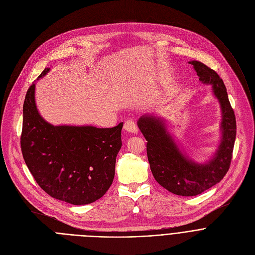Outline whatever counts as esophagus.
<instances>
[{"label": "esophagus", "instance_id": "esophagus-1", "mask_svg": "<svg viewBox=\"0 0 255 255\" xmlns=\"http://www.w3.org/2000/svg\"><path fill=\"white\" fill-rule=\"evenodd\" d=\"M124 129L130 133H134L137 134L138 133V128L136 123L133 120H127L124 124Z\"/></svg>", "mask_w": 255, "mask_h": 255}]
</instances>
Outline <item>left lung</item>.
Masks as SVG:
<instances>
[{
  "label": "left lung",
  "instance_id": "left-lung-1",
  "mask_svg": "<svg viewBox=\"0 0 255 255\" xmlns=\"http://www.w3.org/2000/svg\"><path fill=\"white\" fill-rule=\"evenodd\" d=\"M190 63L203 84L212 85L221 106L222 140L213 158L203 164L189 158L179 150L160 118L144 115L137 122L147 141V157L155 180L168 192L185 197L197 196L220 183L230 167L236 138L235 114L222 79L200 61Z\"/></svg>",
  "mask_w": 255,
  "mask_h": 255
}]
</instances>
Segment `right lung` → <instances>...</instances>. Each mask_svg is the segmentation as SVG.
Wrapping results in <instances>:
<instances>
[{"label":"right lung","instance_id":"add662e5","mask_svg":"<svg viewBox=\"0 0 255 255\" xmlns=\"http://www.w3.org/2000/svg\"><path fill=\"white\" fill-rule=\"evenodd\" d=\"M34 94L32 84L23 105L21 150L36 183L52 198L72 205L99 200L113 183L123 122L113 128L53 126L38 113Z\"/></svg>","mask_w":255,"mask_h":255}]
</instances>
